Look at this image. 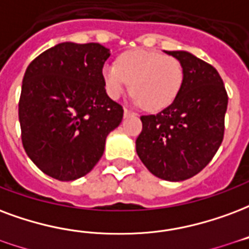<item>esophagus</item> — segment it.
Masks as SVG:
<instances>
[{"instance_id": "esophagus-1", "label": "esophagus", "mask_w": 249, "mask_h": 249, "mask_svg": "<svg viewBox=\"0 0 249 249\" xmlns=\"http://www.w3.org/2000/svg\"><path fill=\"white\" fill-rule=\"evenodd\" d=\"M124 116H125V117H129V116H136V113H134V112H132V110L126 109V108H125V109H124Z\"/></svg>"}]
</instances>
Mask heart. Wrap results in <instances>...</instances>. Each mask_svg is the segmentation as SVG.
I'll return each mask as SVG.
<instances>
[{
	"label": "heart",
	"instance_id": "obj_1",
	"mask_svg": "<svg viewBox=\"0 0 249 249\" xmlns=\"http://www.w3.org/2000/svg\"><path fill=\"white\" fill-rule=\"evenodd\" d=\"M104 87L110 99H119L130 83L134 101L157 112L174 103L185 80L181 62L153 50L125 51L115 63L103 67Z\"/></svg>",
	"mask_w": 249,
	"mask_h": 249
}]
</instances>
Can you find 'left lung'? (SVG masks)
<instances>
[{"label":"left lung","instance_id":"left-lung-1","mask_svg":"<svg viewBox=\"0 0 249 249\" xmlns=\"http://www.w3.org/2000/svg\"><path fill=\"white\" fill-rule=\"evenodd\" d=\"M181 62L185 80L173 104L141 116L136 150L148 170L165 181H185L209 165L224 136L228 96L219 72L187 51H166Z\"/></svg>","mask_w":249,"mask_h":249}]
</instances>
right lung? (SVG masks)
<instances>
[{
  "label": "right lung",
  "mask_w": 249,
  "mask_h": 249,
  "mask_svg": "<svg viewBox=\"0 0 249 249\" xmlns=\"http://www.w3.org/2000/svg\"><path fill=\"white\" fill-rule=\"evenodd\" d=\"M109 55L99 43L64 42L26 68L18 104L22 143L31 161L55 179L88 174L123 120V107L107 95L103 80Z\"/></svg>",
  "instance_id": "add662e5"
}]
</instances>
